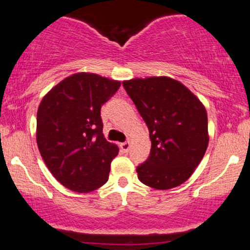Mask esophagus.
I'll return each instance as SVG.
<instances>
[{"label":"esophagus","instance_id":"34e87169","mask_svg":"<svg viewBox=\"0 0 250 250\" xmlns=\"http://www.w3.org/2000/svg\"><path fill=\"white\" fill-rule=\"evenodd\" d=\"M120 148H121L122 150L125 151V153H127V151H129V148H130V143L123 142V143H121V145H120Z\"/></svg>","mask_w":250,"mask_h":250}]
</instances>
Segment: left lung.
<instances>
[{
    "label": "left lung",
    "mask_w": 250,
    "mask_h": 250,
    "mask_svg": "<svg viewBox=\"0 0 250 250\" xmlns=\"http://www.w3.org/2000/svg\"><path fill=\"white\" fill-rule=\"evenodd\" d=\"M122 85L145 120L151 141L147 161L136 168L139 180L161 190L182 185L208 147L205 105L186 85L167 76L133 79Z\"/></svg>",
    "instance_id": "obj_1"
}]
</instances>
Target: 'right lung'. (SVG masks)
<instances>
[{
    "instance_id": "add662e5",
    "label": "right lung",
    "mask_w": 250,
    "mask_h": 250,
    "mask_svg": "<svg viewBox=\"0 0 250 250\" xmlns=\"http://www.w3.org/2000/svg\"><path fill=\"white\" fill-rule=\"evenodd\" d=\"M120 85L96 74L77 73L40 103L37 147L53 176L70 190L89 193L108 181L119 147L104 139L101 107Z\"/></svg>"
}]
</instances>
